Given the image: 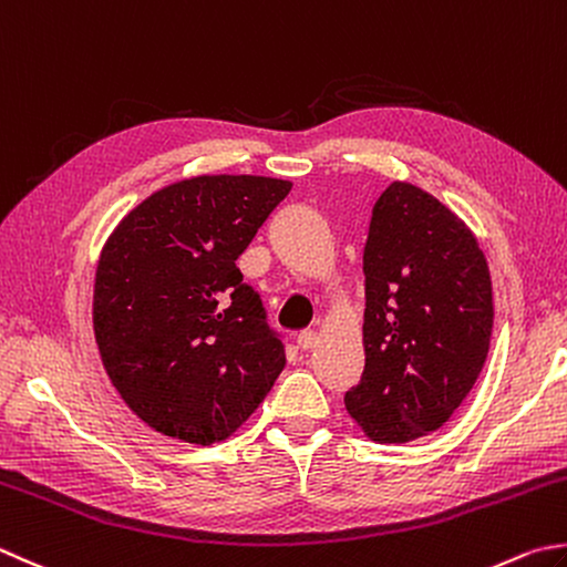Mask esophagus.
<instances>
[{"instance_id": "1", "label": "esophagus", "mask_w": 567, "mask_h": 567, "mask_svg": "<svg viewBox=\"0 0 567 567\" xmlns=\"http://www.w3.org/2000/svg\"><path fill=\"white\" fill-rule=\"evenodd\" d=\"M315 343H317V331H312V329H302L297 334V347L299 349H315Z\"/></svg>"}]
</instances>
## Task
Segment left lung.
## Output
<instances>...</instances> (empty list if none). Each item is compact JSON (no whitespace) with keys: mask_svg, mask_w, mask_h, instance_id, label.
I'll return each mask as SVG.
<instances>
[{"mask_svg":"<svg viewBox=\"0 0 567 567\" xmlns=\"http://www.w3.org/2000/svg\"><path fill=\"white\" fill-rule=\"evenodd\" d=\"M365 365L343 395L373 442L435 432L474 388L489 353L494 305L484 252L435 196L393 182L363 248Z\"/></svg>","mask_w":567,"mask_h":567,"instance_id":"left-lung-1","label":"left lung"}]
</instances>
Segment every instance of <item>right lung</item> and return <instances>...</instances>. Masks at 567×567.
<instances>
[{"mask_svg":"<svg viewBox=\"0 0 567 567\" xmlns=\"http://www.w3.org/2000/svg\"><path fill=\"white\" fill-rule=\"evenodd\" d=\"M292 182L202 174L162 186L110 233L93 285L100 359L144 425L192 445L228 440L285 369L238 255Z\"/></svg>","mask_w":567,"mask_h":567,"instance_id":"right-lung-1","label":"right lung"}]
</instances>
